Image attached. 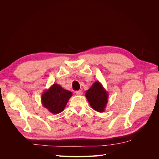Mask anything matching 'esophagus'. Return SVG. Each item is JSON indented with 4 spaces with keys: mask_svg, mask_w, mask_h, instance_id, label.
I'll return each instance as SVG.
<instances>
[{
    "mask_svg": "<svg viewBox=\"0 0 159 159\" xmlns=\"http://www.w3.org/2000/svg\"><path fill=\"white\" fill-rule=\"evenodd\" d=\"M75 93H76V95H81L83 94V92H82V91H81V90H79V91H76Z\"/></svg>",
    "mask_w": 159,
    "mask_h": 159,
    "instance_id": "1",
    "label": "esophagus"
}]
</instances>
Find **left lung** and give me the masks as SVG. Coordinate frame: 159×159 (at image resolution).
Masks as SVG:
<instances>
[{
  "label": "left lung",
  "mask_w": 159,
  "mask_h": 159,
  "mask_svg": "<svg viewBox=\"0 0 159 159\" xmlns=\"http://www.w3.org/2000/svg\"><path fill=\"white\" fill-rule=\"evenodd\" d=\"M85 97L93 109L100 113L105 111L109 94L99 81H95L91 88L86 91Z\"/></svg>",
  "instance_id": "left-lung-1"
}]
</instances>
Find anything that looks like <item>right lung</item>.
Segmentation results:
<instances>
[{
  "instance_id": "obj_1",
  "label": "right lung",
  "mask_w": 159,
  "mask_h": 159,
  "mask_svg": "<svg viewBox=\"0 0 159 159\" xmlns=\"http://www.w3.org/2000/svg\"><path fill=\"white\" fill-rule=\"evenodd\" d=\"M71 95L70 91L62 88L59 84H54L42 93L41 102L43 106L51 113L57 114L63 111Z\"/></svg>"
}]
</instances>
